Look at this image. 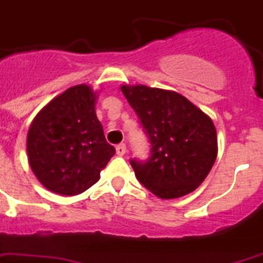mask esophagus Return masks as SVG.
I'll return each mask as SVG.
<instances>
[{
  "mask_svg": "<svg viewBox=\"0 0 263 263\" xmlns=\"http://www.w3.org/2000/svg\"><path fill=\"white\" fill-rule=\"evenodd\" d=\"M125 151H127V147H125L124 143H121V144L116 146L117 155H120V157H123V155H124V154H125Z\"/></svg>",
  "mask_w": 263,
  "mask_h": 263,
  "instance_id": "1",
  "label": "esophagus"
}]
</instances>
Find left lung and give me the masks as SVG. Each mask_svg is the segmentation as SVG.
I'll return each mask as SVG.
<instances>
[{
  "instance_id": "obj_1",
  "label": "left lung",
  "mask_w": 263,
  "mask_h": 263,
  "mask_svg": "<svg viewBox=\"0 0 263 263\" xmlns=\"http://www.w3.org/2000/svg\"><path fill=\"white\" fill-rule=\"evenodd\" d=\"M121 91L153 146L148 161H131L136 178L165 200L196 191L217 157L212 119L177 91L146 85H121Z\"/></svg>"
}]
</instances>
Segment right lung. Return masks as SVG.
<instances>
[{"label": "right lung", "mask_w": 263, "mask_h": 263, "mask_svg": "<svg viewBox=\"0 0 263 263\" xmlns=\"http://www.w3.org/2000/svg\"><path fill=\"white\" fill-rule=\"evenodd\" d=\"M98 91L86 83L70 87L43 106L27 135L28 163L43 186L76 196L100 180L116 150L96 115Z\"/></svg>", "instance_id": "1"}]
</instances>
